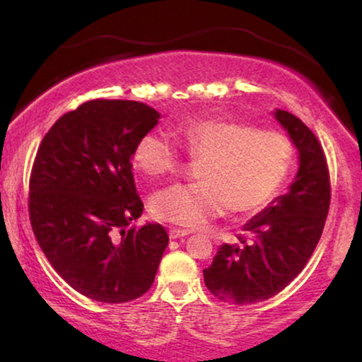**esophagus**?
I'll return each instance as SVG.
<instances>
[{
    "label": "esophagus",
    "instance_id": "1",
    "mask_svg": "<svg viewBox=\"0 0 362 362\" xmlns=\"http://www.w3.org/2000/svg\"><path fill=\"white\" fill-rule=\"evenodd\" d=\"M189 234H191V230H187V229H176V227L170 229V239H181V237H186Z\"/></svg>",
    "mask_w": 362,
    "mask_h": 362
}]
</instances>
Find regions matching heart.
Returning a JSON list of instances; mask_svg holds the SVG:
<instances>
[{
	"instance_id": "heart-1",
	"label": "heart",
	"mask_w": 362,
	"mask_h": 362,
	"mask_svg": "<svg viewBox=\"0 0 362 362\" xmlns=\"http://www.w3.org/2000/svg\"><path fill=\"white\" fill-rule=\"evenodd\" d=\"M189 155L204 160L197 182L166 187L153 197V212L171 224L199 229L229 209L239 214L260 211L290 173L293 148L285 135L257 130L249 123L196 120L177 128ZM133 163L150 176L180 170V151L161 132H148L136 141Z\"/></svg>"
}]
</instances>
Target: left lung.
Wrapping results in <instances>:
<instances>
[{"instance_id": "left-lung-1", "label": "left lung", "mask_w": 362, "mask_h": 362, "mask_svg": "<svg viewBox=\"0 0 362 362\" xmlns=\"http://www.w3.org/2000/svg\"><path fill=\"white\" fill-rule=\"evenodd\" d=\"M274 117L298 151V171L284 196L247 221L239 244L221 245L204 269L211 293L232 305L280 293L313 254L329 209V173L320 141L290 112L276 108Z\"/></svg>"}]
</instances>
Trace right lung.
I'll use <instances>...</instances> for the list:
<instances>
[{
    "label": "right lung",
    "mask_w": 362,
    "mask_h": 362,
    "mask_svg": "<svg viewBox=\"0 0 362 362\" xmlns=\"http://www.w3.org/2000/svg\"><path fill=\"white\" fill-rule=\"evenodd\" d=\"M160 113L141 102L90 100L42 138L29 182V217L44 255L87 298L125 303L146 293L168 237L146 222L132 173L136 141Z\"/></svg>",
    "instance_id": "1"
}]
</instances>
